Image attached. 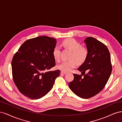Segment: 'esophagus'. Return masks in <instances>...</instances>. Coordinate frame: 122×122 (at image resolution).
<instances>
[{"instance_id": "1", "label": "esophagus", "mask_w": 122, "mask_h": 122, "mask_svg": "<svg viewBox=\"0 0 122 122\" xmlns=\"http://www.w3.org/2000/svg\"><path fill=\"white\" fill-rule=\"evenodd\" d=\"M61 74H67V72H64V71H61Z\"/></svg>"}]
</instances>
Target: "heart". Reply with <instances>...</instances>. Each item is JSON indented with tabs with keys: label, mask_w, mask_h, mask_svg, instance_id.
Masks as SVG:
<instances>
[{
	"label": "heart",
	"mask_w": 122,
	"mask_h": 122,
	"mask_svg": "<svg viewBox=\"0 0 122 122\" xmlns=\"http://www.w3.org/2000/svg\"><path fill=\"white\" fill-rule=\"evenodd\" d=\"M64 46L72 51L69 58L71 60L65 61L57 65L58 69L64 72H69L75 67L77 62L79 64L83 62L87 58V50L82 47L81 44L74 39L70 38L64 40L62 42ZM61 51L60 48L56 47L53 51V56L56 61H60Z\"/></svg>",
	"instance_id": "heart-1"
}]
</instances>
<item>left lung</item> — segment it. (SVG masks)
I'll use <instances>...</instances> for the list:
<instances>
[{"instance_id":"1","label":"left lung","mask_w":122,"mask_h":122,"mask_svg":"<svg viewBox=\"0 0 122 122\" xmlns=\"http://www.w3.org/2000/svg\"><path fill=\"white\" fill-rule=\"evenodd\" d=\"M84 41L88 55L78 70L84 76L74 74V79L69 86L77 96L88 99L104 87L111 75L112 66L109 50L104 44L92 37L86 38Z\"/></svg>"}]
</instances>
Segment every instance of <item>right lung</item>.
Listing matches in <instances>:
<instances>
[{"instance_id":"add662e5","label":"right lung","mask_w":122,"mask_h":122,"mask_svg":"<svg viewBox=\"0 0 122 122\" xmlns=\"http://www.w3.org/2000/svg\"><path fill=\"white\" fill-rule=\"evenodd\" d=\"M56 41L47 36L29 39L13 58L12 75L20 93L31 99L41 98L52 89L59 70L48 71L55 65L53 51Z\"/></svg>"}]
</instances>
